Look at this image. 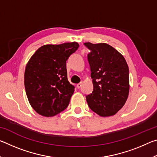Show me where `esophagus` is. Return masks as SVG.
Returning a JSON list of instances; mask_svg holds the SVG:
<instances>
[{"label":"esophagus","instance_id":"34e87169","mask_svg":"<svg viewBox=\"0 0 157 157\" xmlns=\"http://www.w3.org/2000/svg\"><path fill=\"white\" fill-rule=\"evenodd\" d=\"M81 86H82V83H78L77 84V88L78 89H80Z\"/></svg>","mask_w":157,"mask_h":157}]
</instances>
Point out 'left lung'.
Returning a JSON list of instances; mask_svg holds the SVG:
<instances>
[{
	"instance_id": "left-lung-1",
	"label": "left lung",
	"mask_w": 157,
	"mask_h": 157,
	"mask_svg": "<svg viewBox=\"0 0 157 157\" xmlns=\"http://www.w3.org/2000/svg\"><path fill=\"white\" fill-rule=\"evenodd\" d=\"M94 89L86 95L90 109L100 116L116 114L129 94V68L124 57L107 44L84 43Z\"/></svg>"
}]
</instances>
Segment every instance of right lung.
Segmentation results:
<instances>
[{"instance_id":"add662e5","label":"right lung","mask_w":157,"mask_h":157,"mask_svg":"<svg viewBox=\"0 0 157 157\" xmlns=\"http://www.w3.org/2000/svg\"><path fill=\"white\" fill-rule=\"evenodd\" d=\"M78 47L76 42L45 45L26 65V95L32 107L40 115L55 116L68 107L75 86L68 80L66 61Z\"/></svg>"}]
</instances>
